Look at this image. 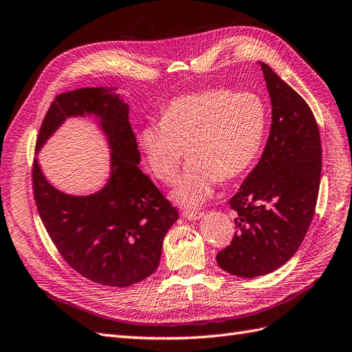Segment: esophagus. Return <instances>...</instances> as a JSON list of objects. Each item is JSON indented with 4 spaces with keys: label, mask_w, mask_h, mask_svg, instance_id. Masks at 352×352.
<instances>
[{
    "label": "esophagus",
    "mask_w": 352,
    "mask_h": 352,
    "mask_svg": "<svg viewBox=\"0 0 352 352\" xmlns=\"http://www.w3.org/2000/svg\"><path fill=\"white\" fill-rule=\"evenodd\" d=\"M184 218H186L188 221H199L200 218H203V212H197V210H184Z\"/></svg>",
    "instance_id": "34e87169"
}]
</instances>
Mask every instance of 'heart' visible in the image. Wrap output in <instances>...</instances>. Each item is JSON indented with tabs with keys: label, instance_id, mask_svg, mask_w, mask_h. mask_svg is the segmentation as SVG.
<instances>
[{
	"label": "heart",
	"instance_id": "heart-1",
	"mask_svg": "<svg viewBox=\"0 0 352 352\" xmlns=\"http://www.w3.org/2000/svg\"><path fill=\"white\" fill-rule=\"evenodd\" d=\"M265 131V107L251 92L206 89L177 97L161 122L142 128L139 143L151 171L161 182L173 181L184 149L190 160L177 176L171 199L197 208L215 182L245 175L258 157Z\"/></svg>",
	"mask_w": 352,
	"mask_h": 352
}]
</instances>
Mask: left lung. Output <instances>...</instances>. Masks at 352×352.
<instances>
[{
    "instance_id": "left-lung-1",
    "label": "left lung",
    "mask_w": 352,
    "mask_h": 352,
    "mask_svg": "<svg viewBox=\"0 0 352 352\" xmlns=\"http://www.w3.org/2000/svg\"><path fill=\"white\" fill-rule=\"evenodd\" d=\"M272 102L270 134L258 164L230 200L233 241L218 265L256 278L293 256L311 226L321 179V139L311 107L272 68L258 63Z\"/></svg>"
}]
</instances>
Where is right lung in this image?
<instances>
[{
	"mask_svg": "<svg viewBox=\"0 0 352 352\" xmlns=\"http://www.w3.org/2000/svg\"><path fill=\"white\" fill-rule=\"evenodd\" d=\"M130 106L118 88H82L50 104L37 139V153L70 118H92L110 151L104 186L88 195L59 191L34 160L37 210L63 258L82 276L107 287H128L157 270L162 241L179 218L140 170V151L130 125Z\"/></svg>",
	"mask_w": 352,
	"mask_h": 352,
	"instance_id": "1",
	"label": "right lung"
}]
</instances>
